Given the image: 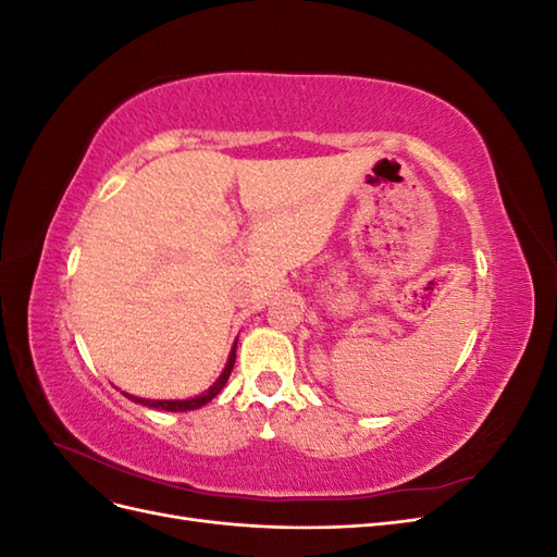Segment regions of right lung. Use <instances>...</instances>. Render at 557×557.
<instances>
[{"label": "right lung", "mask_w": 557, "mask_h": 557, "mask_svg": "<svg viewBox=\"0 0 557 557\" xmlns=\"http://www.w3.org/2000/svg\"><path fill=\"white\" fill-rule=\"evenodd\" d=\"M237 348V346H234ZM234 358H237V350H232V356H230V360H227V367H225V372L221 374V379H218L215 383H213V387H209V391L205 393V395H199V397H195V399H141V397H134V395H127L129 399H134V401H139V404H144V407H153V409H164V411H193V409H199V407H205L207 401H211L218 393L223 391V385L227 383V379H230V374H232V367H234Z\"/></svg>", "instance_id": "obj_1"}]
</instances>
